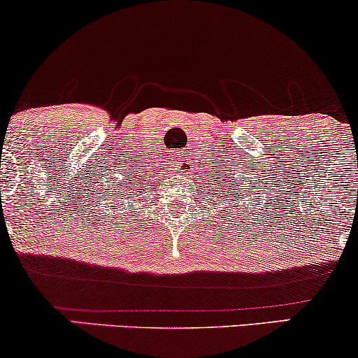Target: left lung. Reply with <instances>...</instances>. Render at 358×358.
I'll return each mask as SVG.
<instances>
[{
    "label": "left lung",
    "instance_id": "left-lung-1",
    "mask_svg": "<svg viewBox=\"0 0 358 358\" xmlns=\"http://www.w3.org/2000/svg\"><path fill=\"white\" fill-rule=\"evenodd\" d=\"M229 193H231V195H234V188H229ZM236 199H241V196L237 195ZM225 200H229V195H225Z\"/></svg>",
    "mask_w": 358,
    "mask_h": 358
}]
</instances>
